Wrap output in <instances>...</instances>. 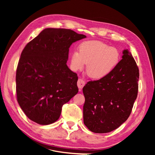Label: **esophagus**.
Returning <instances> with one entry per match:
<instances>
[{
    "instance_id": "esophagus-1",
    "label": "esophagus",
    "mask_w": 155,
    "mask_h": 155,
    "mask_svg": "<svg viewBox=\"0 0 155 155\" xmlns=\"http://www.w3.org/2000/svg\"><path fill=\"white\" fill-rule=\"evenodd\" d=\"M77 85H78V88H79V90H81V89L83 88V87L85 86V81L83 80V79H78V83H77Z\"/></svg>"
}]
</instances>
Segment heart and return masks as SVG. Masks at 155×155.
I'll use <instances>...</instances> for the list:
<instances>
[{"mask_svg": "<svg viewBox=\"0 0 155 155\" xmlns=\"http://www.w3.org/2000/svg\"><path fill=\"white\" fill-rule=\"evenodd\" d=\"M78 51L70 56L73 70H79L87 64L86 72L89 77L100 79L107 77L118 67L120 61V51L100 41H88L82 43Z\"/></svg>", "mask_w": 155, "mask_h": 155, "instance_id": "obj_1", "label": "heart"}]
</instances>
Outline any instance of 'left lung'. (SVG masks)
<instances>
[{
	"instance_id": "obj_1",
	"label": "left lung",
	"mask_w": 155,
	"mask_h": 155,
	"mask_svg": "<svg viewBox=\"0 0 155 155\" xmlns=\"http://www.w3.org/2000/svg\"><path fill=\"white\" fill-rule=\"evenodd\" d=\"M139 70L132 54L125 50L122 59L104 78L88 81L83 88L85 97L83 122L91 131L107 133L127 120L137 97Z\"/></svg>"
}]
</instances>
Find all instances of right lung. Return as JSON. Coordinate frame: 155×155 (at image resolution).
Segmentation results:
<instances>
[{"label":"right lung","mask_w":155,"mask_h":155,"mask_svg":"<svg viewBox=\"0 0 155 155\" xmlns=\"http://www.w3.org/2000/svg\"><path fill=\"white\" fill-rule=\"evenodd\" d=\"M86 38L73 30L46 28L22 50L16 72L17 101L31 121L49 125L78 92V78L68 67L70 46Z\"/></svg>","instance_id":"add662e5"}]
</instances>
